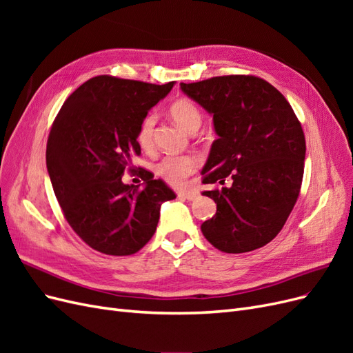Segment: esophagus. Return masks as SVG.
Instances as JSON below:
<instances>
[{
	"instance_id": "obj_1",
	"label": "esophagus",
	"mask_w": 353,
	"mask_h": 353,
	"mask_svg": "<svg viewBox=\"0 0 353 353\" xmlns=\"http://www.w3.org/2000/svg\"><path fill=\"white\" fill-rule=\"evenodd\" d=\"M176 194H178V197L187 199V200H196L199 197V193L196 190H179Z\"/></svg>"
}]
</instances>
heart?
Here are the masks:
<instances>
[{"instance_id":"1","label":"heart","mask_w":353,"mask_h":353,"mask_svg":"<svg viewBox=\"0 0 353 353\" xmlns=\"http://www.w3.org/2000/svg\"><path fill=\"white\" fill-rule=\"evenodd\" d=\"M169 114L187 132H196L201 125V112L199 105L190 99H178L169 105ZM154 128L156 116L147 114L140 128H138L137 141L143 150L150 152L154 147ZM200 166V159L196 154L166 156L160 159L154 166L156 174L172 185L183 184L184 181L194 174Z\"/></svg>"}]
</instances>
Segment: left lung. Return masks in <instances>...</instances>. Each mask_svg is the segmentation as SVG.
Segmentation results:
<instances>
[{"label": "left lung", "mask_w": 353, "mask_h": 353, "mask_svg": "<svg viewBox=\"0 0 353 353\" xmlns=\"http://www.w3.org/2000/svg\"><path fill=\"white\" fill-rule=\"evenodd\" d=\"M188 97L213 114L218 140L203 168L215 188V216L201 223L221 252L244 253L281 231L301 193L306 143L290 103L253 74H227L181 83Z\"/></svg>", "instance_id": "1"}]
</instances>
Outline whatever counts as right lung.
Listing matches in <instances>:
<instances>
[{"instance_id":"obj_1","label":"right lung","mask_w":353,"mask_h":353,"mask_svg":"<svg viewBox=\"0 0 353 353\" xmlns=\"http://www.w3.org/2000/svg\"><path fill=\"white\" fill-rule=\"evenodd\" d=\"M174 82L156 85L109 74L91 78L61 105L47 141V169L66 221L91 249L128 256L150 241L163 201L175 193L150 170L134 168L141 154L138 128ZM128 168L145 187L121 181Z\"/></svg>"}]
</instances>
